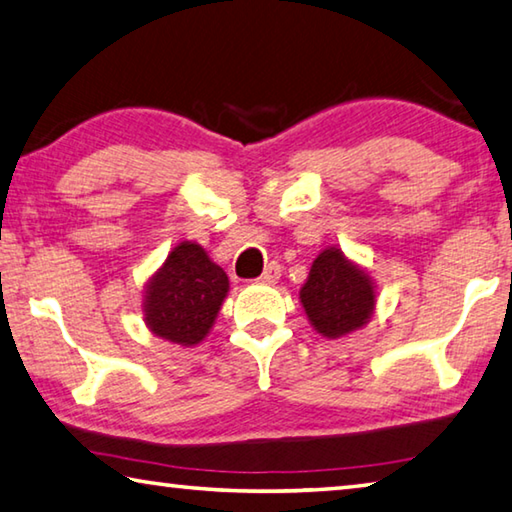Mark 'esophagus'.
<instances>
[{"mask_svg":"<svg viewBox=\"0 0 512 512\" xmlns=\"http://www.w3.org/2000/svg\"><path fill=\"white\" fill-rule=\"evenodd\" d=\"M280 275H282V268H280V264L271 262V264H268V266L264 268V273L259 275V280H257V282H262V284H275L277 280H280Z\"/></svg>","mask_w":512,"mask_h":512,"instance_id":"esophagus-1","label":"esophagus"}]
</instances>
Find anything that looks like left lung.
<instances>
[{
	"mask_svg": "<svg viewBox=\"0 0 512 512\" xmlns=\"http://www.w3.org/2000/svg\"><path fill=\"white\" fill-rule=\"evenodd\" d=\"M307 320L325 339H343L366 327L375 314L377 291L366 268L345 257L341 248L320 250L300 289Z\"/></svg>",
	"mask_w": 512,
	"mask_h": 512,
	"instance_id": "8db88e82",
	"label": "left lung"
}]
</instances>
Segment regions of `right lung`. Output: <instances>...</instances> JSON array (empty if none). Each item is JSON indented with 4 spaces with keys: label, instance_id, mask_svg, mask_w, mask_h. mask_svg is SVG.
<instances>
[{
    "label": "right lung",
    "instance_id": "obj_1",
    "mask_svg": "<svg viewBox=\"0 0 512 512\" xmlns=\"http://www.w3.org/2000/svg\"><path fill=\"white\" fill-rule=\"evenodd\" d=\"M230 280L196 241H180L144 287V323L149 332L183 348L210 334Z\"/></svg>",
    "mask_w": 512,
    "mask_h": 512
}]
</instances>
